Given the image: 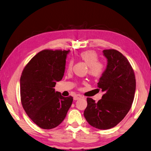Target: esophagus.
I'll list each match as a JSON object with an SVG mask.
<instances>
[{
  "instance_id": "1",
  "label": "esophagus",
  "mask_w": 151,
  "mask_h": 151,
  "mask_svg": "<svg viewBox=\"0 0 151 151\" xmlns=\"http://www.w3.org/2000/svg\"><path fill=\"white\" fill-rule=\"evenodd\" d=\"M81 98H83V96L82 95L80 94H75L74 98H73V99H74V100H78V99H80Z\"/></svg>"
}]
</instances>
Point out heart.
Here are the masks:
<instances>
[{"mask_svg": "<svg viewBox=\"0 0 151 151\" xmlns=\"http://www.w3.org/2000/svg\"><path fill=\"white\" fill-rule=\"evenodd\" d=\"M78 59L87 64L88 73L91 76L98 78L101 76L105 69L103 62L98 60V55L93 50H86L79 53ZM73 61L70 60L68 64V70L70 71L73 67Z\"/></svg>", "mask_w": 151, "mask_h": 151, "instance_id": "obj_1", "label": "heart"}]
</instances>
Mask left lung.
<instances>
[{"label": "left lung", "instance_id": "8db88e82", "mask_svg": "<svg viewBox=\"0 0 151 151\" xmlns=\"http://www.w3.org/2000/svg\"><path fill=\"white\" fill-rule=\"evenodd\" d=\"M103 52L108 63L98 87L104 94L98 103L87 98L83 115L91 126L108 129L117 126L129 111L134 97L136 80L129 62L121 52L114 49L104 50Z\"/></svg>", "mask_w": 151, "mask_h": 151}]
</instances>
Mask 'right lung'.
<instances>
[{
	"label": "right lung",
	"mask_w": 151,
	"mask_h": 151,
	"mask_svg": "<svg viewBox=\"0 0 151 151\" xmlns=\"http://www.w3.org/2000/svg\"><path fill=\"white\" fill-rule=\"evenodd\" d=\"M69 50H43L33 57L20 77V97L29 118L42 129H50L64 121L73 97L56 92V82L64 76Z\"/></svg>",
	"instance_id": "add662e5"
}]
</instances>
